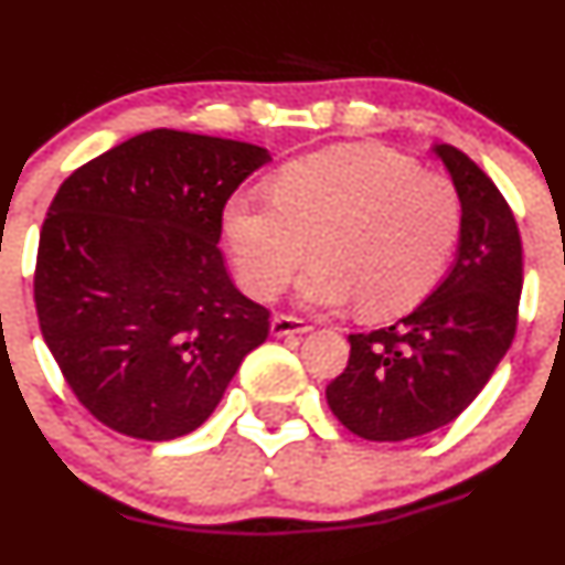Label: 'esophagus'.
I'll use <instances>...</instances> for the list:
<instances>
[{
  "label": "esophagus",
  "mask_w": 565,
  "mask_h": 565,
  "mask_svg": "<svg viewBox=\"0 0 565 565\" xmlns=\"http://www.w3.org/2000/svg\"><path fill=\"white\" fill-rule=\"evenodd\" d=\"M311 324L306 322L303 317H292V315H276L270 322V333L273 335H292V333H309Z\"/></svg>",
  "instance_id": "34e87169"
}]
</instances>
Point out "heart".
Segmentation results:
<instances>
[{"mask_svg": "<svg viewBox=\"0 0 565 565\" xmlns=\"http://www.w3.org/2000/svg\"><path fill=\"white\" fill-rule=\"evenodd\" d=\"M461 230L457 185L380 145H333L281 167L265 193H237L224 235L243 287L273 298L309 254L306 306L385 319L418 306L446 273Z\"/></svg>", "mask_w": 565, "mask_h": 565, "instance_id": "heart-1", "label": "heart"}]
</instances>
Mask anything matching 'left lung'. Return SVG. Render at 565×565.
Instances as JSON below:
<instances>
[{
  "instance_id": "obj_1",
  "label": "left lung",
  "mask_w": 565,
  "mask_h": 565,
  "mask_svg": "<svg viewBox=\"0 0 565 565\" xmlns=\"http://www.w3.org/2000/svg\"><path fill=\"white\" fill-rule=\"evenodd\" d=\"M461 202L459 254L446 281L391 328L350 335L328 385L335 418L363 440L398 443L451 424L481 393L516 333L520 226L476 161L437 145Z\"/></svg>"
}]
</instances>
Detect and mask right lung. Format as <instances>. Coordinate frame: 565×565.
<instances>
[{"mask_svg": "<svg viewBox=\"0 0 565 565\" xmlns=\"http://www.w3.org/2000/svg\"><path fill=\"white\" fill-rule=\"evenodd\" d=\"M270 152L147 130L67 177L40 230V333L108 429L174 440L218 407L270 311L232 284L221 218Z\"/></svg>", "mask_w": 565, "mask_h": 565, "instance_id": "1", "label": "right lung"}]
</instances>
